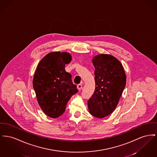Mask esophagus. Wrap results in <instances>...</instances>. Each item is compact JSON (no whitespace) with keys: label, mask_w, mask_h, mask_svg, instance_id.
I'll return each instance as SVG.
<instances>
[{"label":"esophagus","mask_w":157,"mask_h":157,"mask_svg":"<svg viewBox=\"0 0 157 157\" xmlns=\"http://www.w3.org/2000/svg\"><path fill=\"white\" fill-rule=\"evenodd\" d=\"M77 88H78L79 90H81L82 88V84H81V83L78 84V85H77Z\"/></svg>","instance_id":"obj_1"}]
</instances>
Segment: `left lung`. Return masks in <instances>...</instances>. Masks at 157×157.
Here are the masks:
<instances>
[{"label": "left lung", "instance_id": "8db88e82", "mask_svg": "<svg viewBox=\"0 0 157 157\" xmlns=\"http://www.w3.org/2000/svg\"><path fill=\"white\" fill-rule=\"evenodd\" d=\"M95 89L88 101L89 112L97 118H104L116 109L125 88L126 76L120 61L110 55L93 57Z\"/></svg>", "mask_w": 157, "mask_h": 157}]
</instances>
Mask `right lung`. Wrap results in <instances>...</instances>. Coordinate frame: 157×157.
I'll use <instances>...</instances> for the list:
<instances>
[{
	"mask_svg": "<svg viewBox=\"0 0 157 157\" xmlns=\"http://www.w3.org/2000/svg\"><path fill=\"white\" fill-rule=\"evenodd\" d=\"M71 60L69 53L51 52L41 60L36 68L33 88L41 110L51 118L62 116L67 102L78 91L71 75L65 71V65Z\"/></svg>",
	"mask_w": 157,
	"mask_h": 157,
	"instance_id": "right-lung-1",
	"label": "right lung"
}]
</instances>
